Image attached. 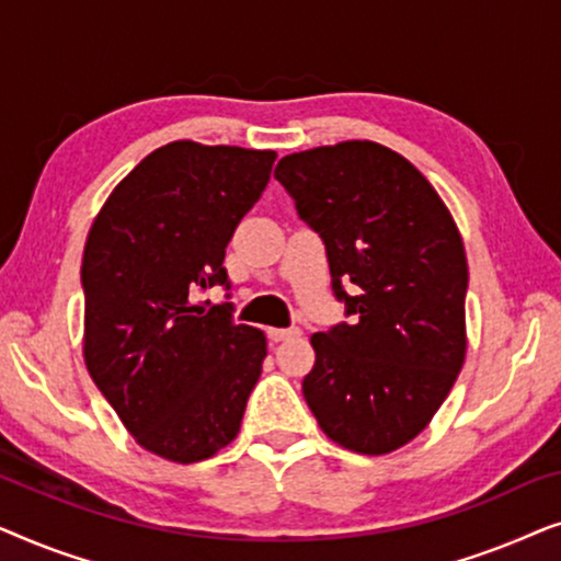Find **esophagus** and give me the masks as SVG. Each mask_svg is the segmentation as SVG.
Returning <instances> with one entry per match:
<instances>
[{
    "mask_svg": "<svg viewBox=\"0 0 561 561\" xmlns=\"http://www.w3.org/2000/svg\"><path fill=\"white\" fill-rule=\"evenodd\" d=\"M298 334H301V329H298V327H290V329H267V336H271L273 342L290 340V336H298Z\"/></svg>",
    "mask_w": 561,
    "mask_h": 561,
    "instance_id": "esophagus-1",
    "label": "esophagus"
}]
</instances>
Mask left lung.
<instances>
[{
  "label": "left lung",
  "mask_w": 561,
  "mask_h": 561,
  "mask_svg": "<svg viewBox=\"0 0 561 561\" xmlns=\"http://www.w3.org/2000/svg\"><path fill=\"white\" fill-rule=\"evenodd\" d=\"M275 179L324 242L350 317L311 336L306 403L344 449L388 455L424 432L462 370V237L432 183L378 142L294 152Z\"/></svg>",
  "instance_id": "1"
}]
</instances>
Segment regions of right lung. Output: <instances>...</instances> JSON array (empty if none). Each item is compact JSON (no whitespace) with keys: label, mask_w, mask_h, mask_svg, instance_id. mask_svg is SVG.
<instances>
[{"label":"right lung","mask_w":561,"mask_h":561,"mask_svg":"<svg viewBox=\"0 0 561 561\" xmlns=\"http://www.w3.org/2000/svg\"><path fill=\"white\" fill-rule=\"evenodd\" d=\"M273 150L179 140L152 150L112 191L83 248V359L135 442L202 462L240 432L267 355L234 324L227 244L271 181ZM229 298V294H227Z\"/></svg>","instance_id":"obj_1"}]
</instances>
